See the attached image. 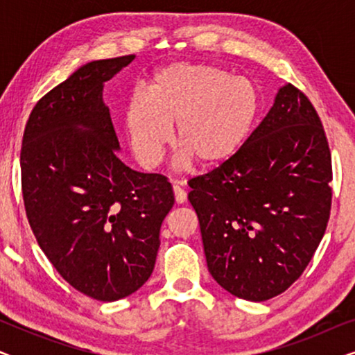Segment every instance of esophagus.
Instances as JSON below:
<instances>
[{"mask_svg":"<svg viewBox=\"0 0 355 355\" xmlns=\"http://www.w3.org/2000/svg\"><path fill=\"white\" fill-rule=\"evenodd\" d=\"M173 191H174V198H176L178 203H184V202L187 200V192L184 191V189H182L181 186H178L176 182H174Z\"/></svg>","mask_w":355,"mask_h":355,"instance_id":"obj_1","label":"esophagus"}]
</instances>
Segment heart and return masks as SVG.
Returning a JSON list of instances; mask_svg holds the SVG:
<instances>
[{
	"instance_id": "1",
	"label": "heart",
	"mask_w": 355,
	"mask_h": 355,
	"mask_svg": "<svg viewBox=\"0 0 355 355\" xmlns=\"http://www.w3.org/2000/svg\"><path fill=\"white\" fill-rule=\"evenodd\" d=\"M260 95L249 79L200 62H173L155 72L148 92L135 90L124 108V125L140 164L157 166L171 140L182 162L215 168L230 162L249 139Z\"/></svg>"
}]
</instances>
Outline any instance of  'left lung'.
Returning a JSON list of instances; mask_svg holds the SVG:
<instances>
[{
    "mask_svg": "<svg viewBox=\"0 0 355 355\" xmlns=\"http://www.w3.org/2000/svg\"><path fill=\"white\" fill-rule=\"evenodd\" d=\"M331 181V153L317 110L297 87H281L244 147L189 182L216 283L254 302L284 293L327 231Z\"/></svg>",
    "mask_w": 355,
    "mask_h": 355,
    "instance_id": "8db88e82",
    "label": "left lung"
}]
</instances>
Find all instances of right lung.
I'll return each mask as SVG.
<instances>
[{"label": "right lung", "mask_w": 355, "mask_h": 355, "mask_svg": "<svg viewBox=\"0 0 355 355\" xmlns=\"http://www.w3.org/2000/svg\"><path fill=\"white\" fill-rule=\"evenodd\" d=\"M134 58L79 67L37 101L22 137V197L33 236L72 288L101 302L150 278L159 227L174 205L166 176L134 171L116 157L101 92Z\"/></svg>", "instance_id": "right-lung-1"}]
</instances>
